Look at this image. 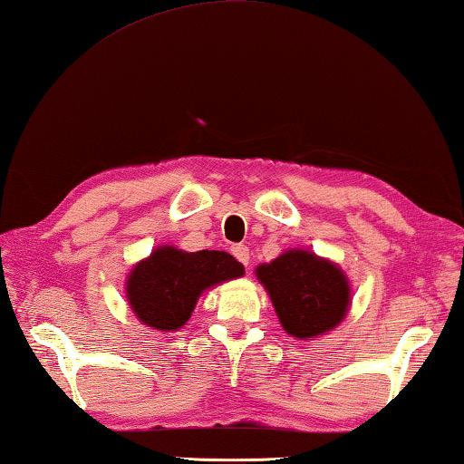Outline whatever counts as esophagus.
<instances>
[{"label": "esophagus", "mask_w": 464, "mask_h": 464, "mask_svg": "<svg viewBox=\"0 0 464 464\" xmlns=\"http://www.w3.org/2000/svg\"><path fill=\"white\" fill-rule=\"evenodd\" d=\"M232 255L237 256L242 265H248L250 255H248V246L246 245H234L232 246Z\"/></svg>", "instance_id": "34e87169"}]
</instances>
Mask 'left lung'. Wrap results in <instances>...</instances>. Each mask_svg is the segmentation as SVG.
<instances>
[{"label": "left lung", "mask_w": 464, "mask_h": 464, "mask_svg": "<svg viewBox=\"0 0 464 464\" xmlns=\"http://www.w3.org/2000/svg\"><path fill=\"white\" fill-rule=\"evenodd\" d=\"M291 336L310 340L344 320L351 287L336 265L305 250H287L256 269Z\"/></svg>", "instance_id": "obj_1"}]
</instances>
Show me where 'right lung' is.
<instances>
[{
    "mask_svg": "<svg viewBox=\"0 0 464 464\" xmlns=\"http://www.w3.org/2000/svg\"><path fill=\"white\" fill-rule=\"evenodd\" d=\"M242 275L245 266L222 250L183 253L173 246H162L134 266L126 294L140 322L154 330L169 332L181 328L191 318L203 289Z\"/></svg>",
    "mask_w": 464,
    "mask_h": 464,
    "instance_id": "obj_1",
    "label": "right lung"
}]
</instances>
